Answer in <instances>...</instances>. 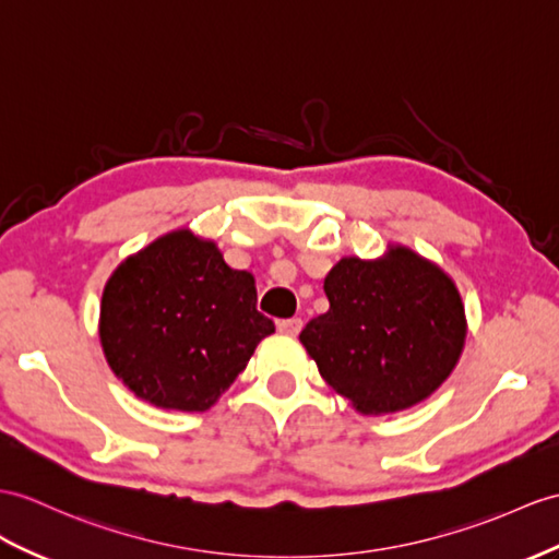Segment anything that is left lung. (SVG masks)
<instances>
[{
	"label": "left lung",
	"instance_id": "obj_1",
	"mask_svg": "<svg viewBox=\"0 0 559 559\" xmlns=\"http://www.w3.org/2000/svg\"><path fill=\"white\" fill-rule=\"evenodd\" d=\"M255 304L251 272L229 267L213 241L177 229L108 277L99 316L106 362L142 401L203 413L275 332Z\"/></svg>",
	"mask_w": 559,
	"mask_h": 559
}]
</instances>
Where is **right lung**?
Listing matches in <instances>:
<instances>
[{
    "label": "right lung",
    "instance_id": "obj_1",
    "mask_svg": "<svg viewBox=\"0 0 559 559\" xmlns=\"http://www.w3.org/2000/svg\"><path fill=\"white\" fill-rule=\"evenodd\" d=\"M330 310L301 344L338 396L362 415L413 407L437 391L465 346V308L453 280L411 249L377 261L342 258L324 277Z\"/></svg>",
    "mask_w": 559,
    "mask_h": 559
}]
</instances>
